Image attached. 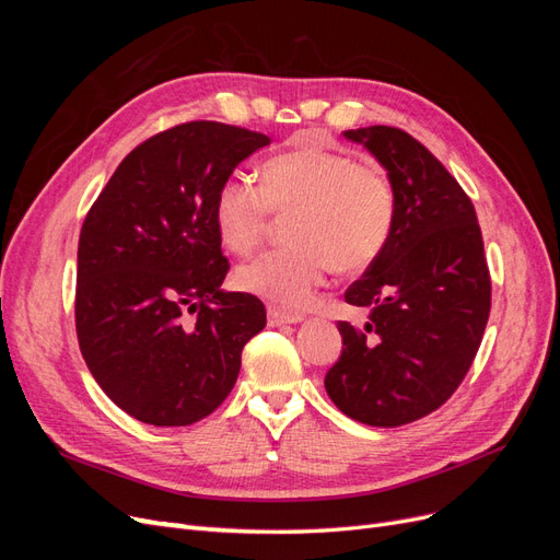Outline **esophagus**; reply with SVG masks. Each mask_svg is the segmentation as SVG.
<instances>
[{
	"label": "esophagus",
	"instance_id": "1",
	"mask_svg": "<svg viewBox=\"0 0 560 560\" xmlns=\"http://www.w3.org/2000/svg\"><path fill=\"white\" fill-rule=\"evenodd\" d=\"M303 315L299 313H284L280 308H268V325L270 327H280V325H294V322H301Z\"/></svg>",
	"mask_w": 560,
	"mask_h": 560
}]
</instances>
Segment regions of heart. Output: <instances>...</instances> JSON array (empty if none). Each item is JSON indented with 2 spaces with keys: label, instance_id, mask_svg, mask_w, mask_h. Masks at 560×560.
<instances>
[{
  "label": "heart",
  "instance_id": "obj_1",
  "mask_svg": "<svg viewBox=\"0 0 560 560\" xmlns=\"http://www.w3.org/2000/svg\"><path fill=\"white\" fill-rule=\"evenodd\" d=\"M214 226L235 254L257 249L273 224L284 222L292 245L259 254L235 270V284L278 308L311 301L331 266L360 273L385 249L395 226V184L378 163L299 140L259 167V186L231 175L214 194Z\"/></svg>",
  "mask_w": 560,
  "mask_h": 560
}]
</instances>
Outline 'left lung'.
Wrapping results in <instances>:
<instances>
[{"label": "left lung", "instance_id": "1", "mask_svg": "<svg viewBox=\"0 0 560 560\" xmlns=\"http://www.w3.org/2000/svg\"><path fill=\"white\" fill-rule=\"evenodd\" d=\"M343 135L381 161L397 214L381 257L346 290L369 317L338 322L343 352L325 387L352 420L399 428L465 381L490 315V270L469 196L425 144L393 126Z\"/></svg>", "mask_w": 560, "mask_h": 560}]
</instances>
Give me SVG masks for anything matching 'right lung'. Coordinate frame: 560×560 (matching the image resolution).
<instances>
[{"mask_svg":"<svg viewBox=\"0 0 560 560\" xmlns=\"http://www.w3.org/2000/svg\"><path fill=\"white\" fill-rule=\"evenodd\" d=\"M268 135L186 121L135 147L83 219L74 322L105 395L147 425L184 428L222 406L264 303L222 292L229 259L214 194Z\"/></svg>","mask_w":560,"mask_h":560,"instance_id":"obj_1","label":"right lung"}]
</instances>
